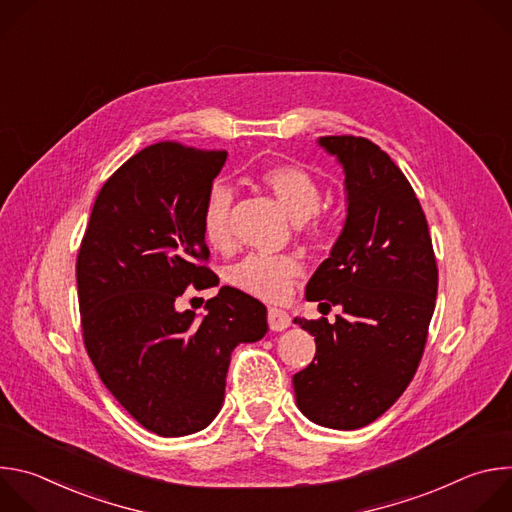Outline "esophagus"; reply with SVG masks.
<instances>
[{"instance_id": "1", "label": "esophagus", "mask_w": 512, "mask_h": 512, "mask_svg": "<svg viewBox=\"0 0 512 512\" xmlns=\"http://www.w3.org/2000/svg\"><path fill=\"white\" fill-rule=\"evenodd\" d=\"M267 324H269V328H271L273 332H281V330L289 328L291 318H289V314L283 312V310L269 308V312H267Z\"/></svg>"}]
</instances>
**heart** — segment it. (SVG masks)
Returning <instances> with one entry per match:
<instances>
[{
  "label": "heart",
  "instance_id": "b5f03b06",
  "mask_svg": "<svg viewBox=\"0 0 512 512\" xmlns=\"http://www.w3.org/2000/svg\"><path fill=\"white\" fill-rule=\"evenodd\" d=\"M257 182L300 223V233L308 245L314 249L332 245V223L318 208L322 188L310 170L289 162L269 164L257 172ZM231 210L233 190L223 182H214L200 206V229L204 241L216 251H227L233 243ZM298 273L300 263L291 255H249L231 269L229 281L243 294L277 304L287 298Z\"/></svg>",
  "mask_w": 512,
  "mask_h": 512
}]
</instances>
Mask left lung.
<instances>
[{
	"instance_id": "8db88e82",
	"label": "left lung",
	"mask_w": 512,
	"mask_h": 512,
	"mask_svg": "<svg viewBox=\"0 0 512 512\" xmlns=\"http://www.w3.org/2000/svg\"><path fill=\"white\" fill-rule=\"evenodd\" d=\"M344 166L348 216L332 255L306 287L308 302L340 306L336 322L300 320L316 356L294 375L298 407L314 423L358 429L409 387L427 342L437 263L425 212L405 174L377 143L326 135Z\"/></svg>"
}]
</instances>
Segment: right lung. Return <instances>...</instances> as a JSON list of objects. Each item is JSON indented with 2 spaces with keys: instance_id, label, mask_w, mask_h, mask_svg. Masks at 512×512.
Listing matches in <instances>:
<instances>
[{
  "instance_id": "1",
  "label": "right lung",
  "mask_w": 512,
  "mask_h": 512,
  "mask_svg": "<svg viewBox=\"0 0 512 512\" xmlns=\"http://www.w3.org/2000/svg\"><path fill=\"white\" fill-rule=\"evenodd\" d=\"M225 160L180 141L143 148L103 184L77 255L87 354L125 411L164 437L216 417L233 348L267 332L265 306L229 285L202 320L174 306L190 285H218L200 206Z\"/></svg>"
}]
</instances>
